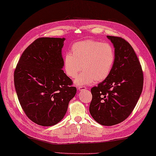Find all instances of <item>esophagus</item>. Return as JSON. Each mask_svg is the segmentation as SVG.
Returning a JSON list of instances; mask_svg holds the SVG:
<instances>
[{
	"instance_id": "obj_1",
	"label": "esophagus",
	"mask_w": 156,
	"mask_h": 156,
	"mask_svg": "<svg viewBox=\"0 0 156 156\" xmlns=\"http://www.w3.org/2000/svg\"><path fill=\"white\" fill-rule=\"evenodd\" d=\"M86 89H87V87H84V86H80V87H78L79 90H86Z\"/></svg>"
}]
</instances>
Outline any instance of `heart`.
I'll list each match as a JSON object with an SVG mask.
<instances>
[{
	"label": "heart",
	"mask_w": 156,
	"mask_h": 156,
	"mask_svg": "<svg viewBox=\"0 0 156 156\" xmlns=\"http://www.w3.org/2000/svg\"><path fill=\"white\" fill-rule=\"evenodd\" d=\"M72 53L66 54L64 68L66 75L74 78L77 86L92 84L105 80L113 68L116 59L113 46L107 43L85 40L73 44Z\"/></svg>",
	"instance_id": "heart-1"
}]
</instances>
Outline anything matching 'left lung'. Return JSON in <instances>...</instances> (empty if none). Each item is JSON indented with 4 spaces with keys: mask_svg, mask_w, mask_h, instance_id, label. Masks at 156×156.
Segmentation results:
<instances>
[{
    "mask_svg": "<svg viewBox=\"0 0 156 156\" xmlns=\"http://www.w3.org/2000/svg\"><path fill=\"white\" fill-rule=\"evenodd\" d=\"M114 45L116 59L110 76L91 88L90 113L99 124L117 125L133 111L143 90L144 74L131 45L120 37L108 35Z\"/></svg>",
    "mask_w": 156,
    "mask_h": 156,
    "instance_id": "8db88e82",
    "label": "left lung"
}]
</instances>
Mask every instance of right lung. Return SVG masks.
<instances>
[{"instance_id":"add662e5","label":"right lung","mask_w":156,"mask_h":156,"mask_svg":"<svg viewBox=\"0 0 156 156\" xmlns=\"http://www.w3.org/2000/svg\"><path fill=\"white\" fill-rule=\"evenodd\" d=\"M65 38L40 37L23 51L14 72L16 94L23 111L35 123L52 126L64 118L76 93L62 70Z\"/></svg>"}]
</instances>
